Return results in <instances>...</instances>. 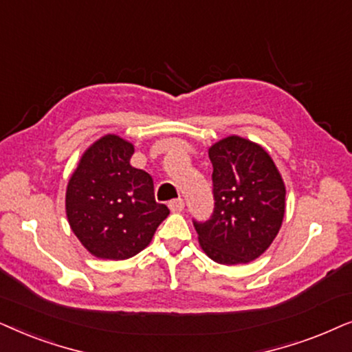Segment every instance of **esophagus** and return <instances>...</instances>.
I'll return each instance as SVG.
<instances>
[{"label": "esophagus", "mask_w": 352, "mask_h": 352, "mask_svg": "<svg viewBox=\"0 0 352 352\" xmlns=\"http://www.w3.org/2000/svg\"><path fill=\"white\" fill-rule=\"evenodd\" d=\"M184 208H185V203L182 198L172 199L170 203H168V209H170L172 212H180V210H184Z\"/></svg>", "instance_id": "obj_1"}]
</instances>
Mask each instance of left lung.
Returning <instances> with one entry per match:
<instances>
[{
	"label": "left lung",
	"mask_w": 352,
	"mask_h": 352,
	"mask_svg": "<svg viewBox=\"0 0 352 352\" xmlns=\"http://www.w3.org/2000/svg\"><path fill=\"white\" fill-rule=\"evenodd\" d=\"M214 210L193 220L199 245L225 265L248 264L275 240L285 215V184L269 153L250 140L227 137L209 148Z\"/></svg>",
	"instance_id": "1"
}]
</instances>
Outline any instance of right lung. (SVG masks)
I'll return each mask as SVG.
<instances>
[{"mask_svg": "<svg viewBox=\"0 0 352 352\" xmlns=\"http://www.w3.org/2000/svg\"><path fill=\"white\" fill-rule=\"evenodd\" d=\"M133 144L106 135L91 144L65 191L70 228L100 259H129L149 245L168 215L154 199L151 175L130 166Z\"/></svg>", "mask_w": 352, "mask_h": 352, "instance_id": "add662e5", "label": "right lung"}]
</instances>
